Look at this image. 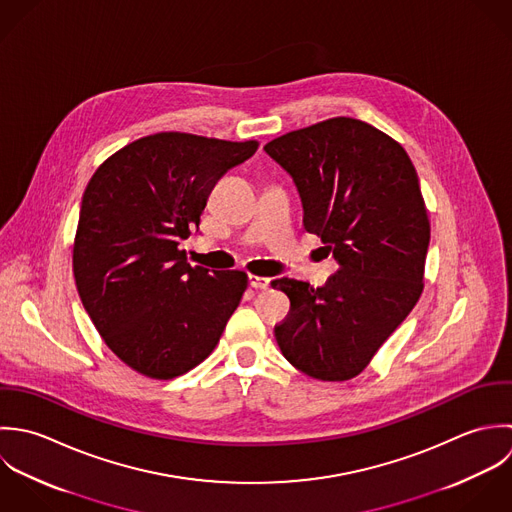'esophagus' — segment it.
Instances as JSON below:
<instances>
[{
  "label": "esophagus",
  "mask_w": 512,
  "mask_h": 512,
  "mask_svg": "<svg viewBox=\"0 0 512 512\" xmlns=\"http://www.w3.org/2000/svg\"><path fill=\"white\" fill-rule=\"evenodd\" d=\"M269 283H271V279H267V277L249 275V285H251L253 289H267V287H269Z\"/></svg>",
  "instance_id": "esophagus-1"
}]
</instances>
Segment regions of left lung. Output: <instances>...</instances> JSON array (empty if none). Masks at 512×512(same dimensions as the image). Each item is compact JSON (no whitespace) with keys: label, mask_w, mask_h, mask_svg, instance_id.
<instances>
[{"label":"left lung","mask_w":512,"mask_h":512,"mask_svg":"<svg viewBox=\"0 0 512 512\" xmlns=\"http://www.w3.org/2000/svg\"><path fill=\"white\" fill-rule=\"evenodd\" d=\"M295 182L303 223L338 263L324 287L273 281L291 312L275 326L283 356L322 382L358 376L423 291L429 219L408 152L348 116L263 148Z\"/></svg>","instance_id":"8db88e82"}]
</instances>
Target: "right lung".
I'll list each match as a JSON object with an SVG mask.
<instances>
[{"label": "right lung", "mask_w": 512, "mask_h": 512, "mask_svg": "<svg viewBox=\"0 0 512 512\" xmlns=\"http://www.w3.org/2000/svg\"><path fill=\"white\" fill-rule=\"evenodd\" d=\"M184 132L144 136L91 178L73 273L106 346L132 370L170 380L211 354L247 289L243 271L192 267L178 249L217 180L257 152Z\"/></svg>", "instance_id": "add662e5"}]
</instances>
